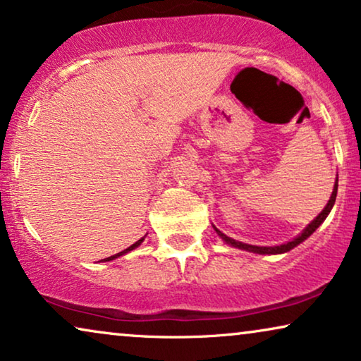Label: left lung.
Here are the masks:
<instances>
[{"label":"left lung","instance_id":"1","mask_svg":"<svg viewBox=\"0 0 361 361\" xmlns=\"http://www.w3.org/2000/svg\"><path fill=\"white\" fill-rule=\"evenodd\" d=\"M337 189H338V179H337V182H335L334 192H332V195H330V200H329V204L325 205V209L317 215V219H314V221H310V224L305 226V230L298 236V238H294L293 241H289V243H284V245H279V246H255V245H246V243H241V241H236L233 238H230V236L224 235L220 230H216V228H215V231L220 235L221 240L226 241V243L231 245V246H235V248H241V250H246V251H253V253H258V255L286 253V251L293 250L294 246H298L299 243H302L305 238H309V236L312 235L314 231L319 228V225L322 224L325 219H327V215L330 214V210H332V207L335 204V197H337Z\"/></svg>","mask_w":361,"mask_h":361}]
</instances>
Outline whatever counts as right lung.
Segmentation results:
<instances>
[{
  "label": "right lung",
  "instance_id": "obj_1",
  "mask_svg": "<svg viewBox=\"0 0 361 361\" xmlns=\"http://www.w3.org/2000/svg\"><path fill=\"white\" fill-rule=\"evenodd\" d=\"M142 240H145V236H142L141 240H137L135 245H131L130 248H126L125 251H120V253H116V255H113V256H110V258H105V259H102V261H111V259H115V258H118V256H121V255H125V253H128V251H131V250H135L136 246H140L141 243H142Z\"/></svg>",
  "mask_w": 361,
  "mask_h": 361
}]
</instances>
